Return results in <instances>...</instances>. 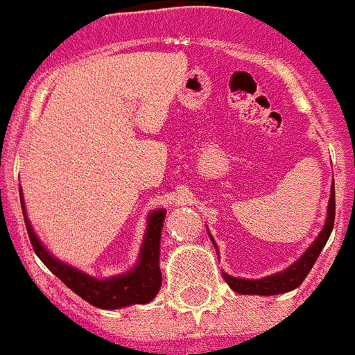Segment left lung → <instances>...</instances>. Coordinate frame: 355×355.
I'll list each match as a JSON object with an SVG mask.
<instances>
[{
    "label": "left lung",
    "mask_w": 355,
    "mask_h": 355,
    "mask_svg": "<svg viewBox=\"0 0 355 355\" xmlns=\"http://www.w3.org/2000/svg\"><path fill=\"white\" fill-rule=\"evenodd\" d=\"M334 218H336V191H330V200H328V209H327V220H324V226H322L321 233L318 235V239L313 241L308 250L302 253L297 261L293 262L292 266H288L286 270L282 272L273 273V275H266V277L261 279H243V277H233V275H227L226 272H223L224 281L232 286V290H235L241 295H279V293H286L295 290L297 286H301L302 281L306 279V275L310 273L312 266L318 261L319 253L327 244L330 233H332L334 227ZM209 239H211L213 246L217 250L218 248L213 241L211 233H209Z\"/></svg>",
    "instance_id": "8db88e82"
}]
</instances>
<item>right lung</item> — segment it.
<instances>
[{
	"instance_id": "obj_1",
	"label": "right lung",
	"mask_w": 355,
	"mask_h": 355,
	"mask_svg": "<svg viewBox=\"0 0 355 355\" xmlns=\"http://www.w3.org/2000/svg\"><path fill=\"white\" fill-rule=\"evenodd\" d=\"M19 198H21L25 226H27L28 237H31L36 255L65 286L71 288L83 301L91 302L93 306L102 308V310H116V308H125L131 306V304H146V302L155 299V295L160 290V284H162L160 237H162L164 218H166L164 207L162 209H153L148 215V226H146V233H144L137 264L129 272L118 273L112 277L96 279L82 272V270H78V268L71 266L67 262L60 261L49 252L33 230L31 220H28L21 191H19Z\"/></svg>"
}]
</instances>
